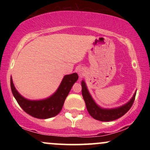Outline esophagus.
<instances>
[{
	"label": "esophagus",
	"instance_id": "esophagus-1",
	"mask_svg": "<svg viewBox=\"0 0 150 150\" xmlns=\"http://www.w3.org/2000/svg\"><path fill=\"white\" fill-rule=\"evenodd\" d=\"M78 74H79V76L80 77H82L84 75H85V71L84 70V69H82V68H80V69L78 70Z\"/></svg>",
	"mask_w": 150,
	"mask_h": 150
}]
</instances>
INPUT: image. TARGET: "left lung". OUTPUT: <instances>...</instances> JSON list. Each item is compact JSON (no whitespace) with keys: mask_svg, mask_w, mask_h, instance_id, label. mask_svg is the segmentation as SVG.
<instances>
[{"mask_svg":"<svg viewBox=\"0 0 150 150\" xmlns=\"http://www.w3.org/2000/svg\"><path fill=\"white\" fill-rule=\"evenodd\" d=\"M81 85H82V97L85 100L87 111L92 118H94L96 120H100V121H111V120H116L123 116L131 108L136 95L135 92L131 99L127 104L123 105L120 107L111 108V109L102 108L96 104L95 101L91 97L85 81H82Z\"/></svg>","mask_w":150,"mask_h":150,"instance_id":"obj_1","label":"left lung"}]
</instances>
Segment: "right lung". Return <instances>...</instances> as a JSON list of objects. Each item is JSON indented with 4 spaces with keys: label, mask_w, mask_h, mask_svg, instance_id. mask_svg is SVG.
Instances as JSON below:
<instances>
[{
    "label": "right lung",
    "mask_w": 150,
    "mask_h": 150,
    "mask_svg": "<svg viewBox=\"0 0 150 150\" xmlns=\"http://www.w3.org/2000/svg\"><path fill=\"white\" fill-rule=\"evenodd\" d=\"M77 80L78 75L77 73L65 75L59 87L52 96L38 101L29 100L20 95L15 89L12 77H10V87L18 104L26 113L34 118L46 119L56 116L61 112L67 96Z\"/></svg>",
    "instance_id": "right-lung-1"
}]
</instances>
